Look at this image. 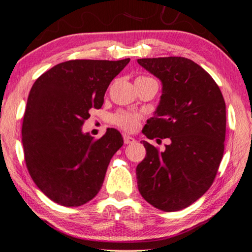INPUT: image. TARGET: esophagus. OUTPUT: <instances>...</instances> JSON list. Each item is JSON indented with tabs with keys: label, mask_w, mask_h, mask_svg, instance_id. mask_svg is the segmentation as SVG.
I'll list each match as a JSON object with an SVG mask.
<instances>
[{
	"label": "esophagus",
	"mask_w": 252,
	"mask_h": 252,
	"mask_svg": "<svg viewBox=\"0 0 252 252\" xmlns=\"http://www.w3.org/2000/svg\"><path fill=\"white\" fill-rule=\"evenodd\" d=\"M124 142H125V144H132L135 142V138L129 136V135H124Z\"/></svg>",
	"instance_id": "34e87169"
}]
</instances>
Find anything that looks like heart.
Returning a JSON list of instances; mask_svg holds the SVG:
<instances>
[{
    "label": "heart",
    "mask_w": 252,
    "mask_h": 252,
    "mask_svg": "<svg viewBox=\"0 0 252 252\" xmlns=\"http://www.w3.org/2000/svg\"><path fill=\"white\" fill-rule=\"evenodd\" d=\"M149 77H138L137 79H147ZM136 79V81H137ZM141 115L135 114V112H128L119 110L111 116V123L115 124L116 126L120 127V128L128 130V132H133L140 125Z\"/></svg>",
    "instance_id": "1"
}]
</instances>
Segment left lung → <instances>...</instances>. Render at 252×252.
Masks as SVG:
<instances>
[{
  "mask_svg": "<svg viewBox=\"0 0 252 252\" xmlns=\"http://www.w3.org/2000/svg\"><path fill=\"white\" fill-rule=\"evenodd\" d=\"M137 63L162 84L158 108L142 133L170 141L163 151L143 141L147 156L136 167L138 191L157 209L182 210L208 191L223 158V94L205 69L187 58Z\"/></svg>",
  "mask_w": 252,
  "mask_h": 252,
  "instance_id": "8db88e82",
  "label": "left lung"
}]
</instances>
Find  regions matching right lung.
Segmentation results:
<instances>
[{
  "instance_id": "1",
  "label": "right lung",
  "mask_w": 252,
  "mask_h": 252,
  "mask_svg": "<svg viewBox=\"0 0 252 252\" xmlns=\"http://www.w3.org/2000/svg\"><path fill=\"white\" fill-rule=\"evenodd\" d=\"M129 60L65 61L32 85L21 129L25 161L34 183L52 201L78 207L99 193L124 140L115 128L94 140L82 126L90 109L102 107L109 84Z\"/></svg>"
}]
</instances>
